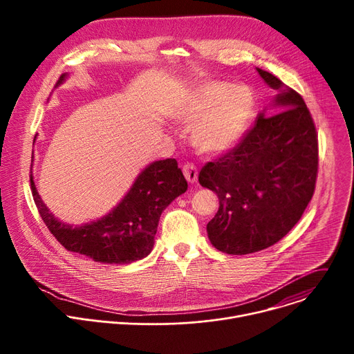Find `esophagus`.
<instances>
[{
  "mask_svg": "<svg viewBox=\"0 0 354 354\" xmlns=\"http://www.w3.org/2000/svg\"><path fill=\"white\" fill-rule=\"evenodd\" d=\"M183 175L189 183H194L197 180V169L193 164H186L183 167Z\"/></svg>",
  "mask_w": 354,
  "mask_h": 354,
  "instance_id": "1",
  "label": "esophagus"
}]
</instances>
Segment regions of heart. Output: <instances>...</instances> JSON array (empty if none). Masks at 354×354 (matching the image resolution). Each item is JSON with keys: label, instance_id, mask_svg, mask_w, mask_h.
<instances>
[{"label": "heart", "instance_id": "1", "mask_svg": "<svg viewBox=\"0 0 354 354\" xmlns=\"http://www.w3.org/2000/svg\"><path fill=\"white\" fill-rule=\"evenodd\" d=\"M255 115V95L246 85L207 81L193 86L174 109V119L193 124L192 140L205 154H221L235 147Z\"/></svg>", "mask_w": 354, "mask_h": 354}]
</instances>
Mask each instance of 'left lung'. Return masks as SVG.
<instances>
[{"label":"left lung","instance_id":"8db88e82","mask_svg":"<svg viewBox=\"0 0 354 354\" xmlns=\"http://www.w3.org/2000/svg\"><path fill=\"white\" fill-rule=\"evenodd\" d=\"M277 95L230 153L207 162L198 182L218 196L207 224L214 248L246 255L280 241L298 223L315 190L318 137L311 113L295 91L257 68Z\"/></svg>","mask_w":354,"mask_h":354}]
</instances>
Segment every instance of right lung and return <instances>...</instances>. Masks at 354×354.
Returning <instances> with one entry per match:
<instances>
[{"mask_svg": "<svg viewBox=\"0 0 354 354\" xmlns=\"http://www.w3.org/2000/svg\"><path fill=\"white\" fill-rule=\"evenodd\" d=\"M67 77V73L63 74L57 85ZM30 185L40 217L56 239L67 250L105 265H127L149 255L162 212L187 190L176 160H160L138 174L124 197L106 216L73 225L60 221L48 210L32 175Z\"/></svg>", "mask_w": 354, "mask_h": 354, "instance_id": "1", "label": "right lung"}]
</instances>
